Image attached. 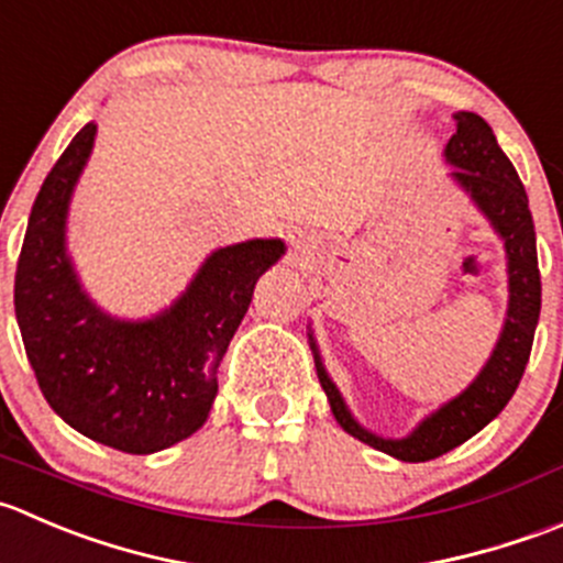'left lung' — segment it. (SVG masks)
<instances>
[{"label":"left lung","mask_w":563,"mask_h":563,"mask_svg":"<svg viewBox=\"0 0 563 563\" xmlns=\"http://www.w3.org/2000/svg\"><path fill=\"white\" fill-rule=\"evenodd\" d=\"M446 161L457 166L452 177L471 194L478 210L493 221L495 232L504 238L506 257H509V309H506L504 331H500V339L495 344L493 355H489L487 366L478 372L476 380L457 399H452L438 413L421 421L413 435L402 438V441H386V438L366 432L350 416V410L344 408L342 394L336 391L331 377L322 369L320 355H317L314 342H311L317 377H320L322 391L328 394L333 419L342 424L344 432L358 438L361 443L377 449V452L391 454L402 463H427V460L452 452L460 443L476 435L478 430H484L506 408L511 394L520 386L522 372H526L539 309H542L537 232H533L526 188H522L511 161L506 158L504 150L495 142L493 128L473 111H460L457 133L446 144Z\"/></svg>","instance_id":"left-lung-1"}]
</instances>
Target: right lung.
<instances>
[{
  "label": "right lung",
  "mask_w": 563,
  "mask_h": 563,
  "mask_svg": "<svg viewBox=\"0 0 563 563\" xmlns=\"http://www.w3.org/2000/svg\"><path fill=\"white\" fill-rule=\"evenodd\" d=\"M92 142L87 122L37 191L15 268V320L54 413L117 452L153 454L205 424L254 284L282 257L284 243L219 249L158 317L111 320L81 292L65 254V216Z\"/></svg>",
  "instance_id": "obj_1"
}]
</instances>
